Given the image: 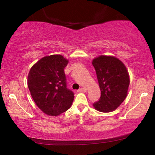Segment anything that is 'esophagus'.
<instances>
[{
  "label": "esophagus",
  "instance_id": "esophagus-1",
  "mask_svg": "<svg viewBox=\"0 0 155 155\" xmlns=\"http://www.w3.org/2000/svg\"><path fill=\"white\" fill-rule=\"evenodd\" d=\"M87 92V89L84 87H81L78 90V92Z\"/></svg>",
  "mask_w": 155,
  "mask_h": 155
}]
</instances>
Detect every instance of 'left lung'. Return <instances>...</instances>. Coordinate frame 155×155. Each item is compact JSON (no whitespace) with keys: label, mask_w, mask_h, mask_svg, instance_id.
<instances>
[{"label":"left lung","mask_w":155,"mask_h":155,"mask_svg":"<svg viewBox=\"0 0 155 155\" xmlns=\"http://www.w3.org/2000/svg\"><path fill=\"white\" fill-rule=\"evenodd\" d=\"M101 90V97L93 106L101 112H111L127 97L130 84L128 71L121 60L113 56L101 55L92 60Z\"/></svg>","instance_id":"8db88e82"}]
</instances>
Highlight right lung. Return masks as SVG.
<instances>
[{"instance_id":"obj_1","label":"right lung","mask_w":155,"mask_h":155,"mask_svg":"<svg viewBox=\"0 0 155 155\" xmlns=\"http://www.w3.org/2000/svg\"><path fill=\"white\" fill-rule=\"evenodd\" d=\"M68 60L60 54L46 56L32 66L28 86L37 106L46 114L58 116L71 106L74 94L67 88L64 68Z\"/></svg>"}]
</instances>
